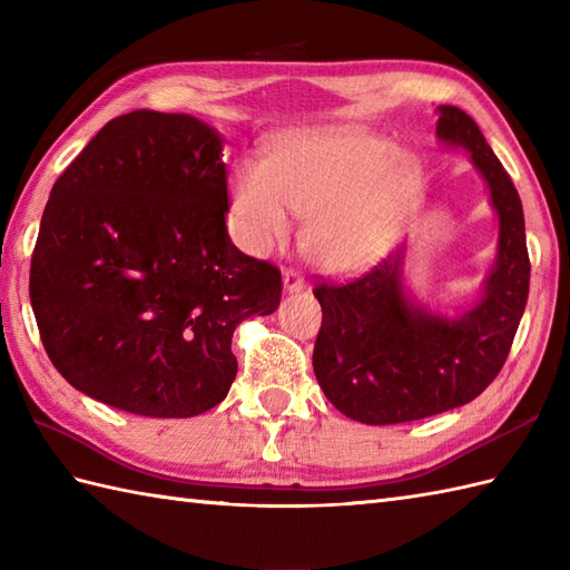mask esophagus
<instances>
[{"mask_svg":"<svg viewBox=\"0 0 570 570\" xmlns=\"http://www.w3.org/2000/svg\"><path fill=\"white\" fill-rule=\"evenodd\" d=\"M306 286V278L294 266H284V288L286 292H301Z\"/></svg>","mask_w":570,"mask_h":570,"instance_id":"34e87169","label":"esophagus"}]
</instances>
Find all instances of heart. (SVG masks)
I'll return each mask as SVG.
<instances>
[{
	"label": "heart",
	"mask_w": 570,
	"mask_h": 570,
	"mask_svg": "<svg viewBox=\"0 0 570 570\" xmlns=\"http://www.w3.org/2000/svg\"><path fill=\"white\" fill-rule=\"evenodd\" d=\"M414 156L365 131L321 129L274 144L266 164L242 161L233 213L245 245L269 249L306 217L304 242L325 269L350 272L386 252L416 198Z\"/></svg>",
	"instance_id": "heart-1"
}]
</instances>
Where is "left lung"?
<instances>
[{
  "label": "left lung",
  "instance_id": "1",
  "mask_svg": "<svg viewBox=\"0 0 570 570\" xmlns=\"http://www.w3.org/2000/svg\"><path fill=\"white\" fill-rule=\"evenodd\" d=\"M439 137L460 144L485 176L500 215L498 266L485 296L460 318H441L406 304L399 282L402 252L345 282H318L323 323L313 372L345 416L386 426L463 406L498 377L529 296V252L522 200L472 117L441 105Z\"/></svg>",
  "mask_w": 570,
  "mask_h": 570
}]
</instances>
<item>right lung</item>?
Here are the masks:
<instances>
[{
    "instance_id": "add662e5",
    "label": "right lung",
    "mask_w": 570,
    "mask_h": 570,
    "mask_svg": "<svg viewBox=\"0 0 570 570\" xmlns=\"http://www.w3.org/2000/svg\"><path fill=\"white\" fill-rule=\"evenodd\" d=\"M220 154L200 119L137 110L58 176L29 296L48 357L82 394L154 419L227 396L233 333L276 311L282 272L229 239Z\"/></svg>"
}]
</instances>
